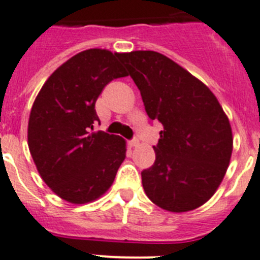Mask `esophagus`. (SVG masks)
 Segmentation results:
<instances>
[{"mask_svg": "<svg viewBox=\"0 0 260 260\" xmlns=\"http://www.w3.org/2000/svg\"><path fill=\"white\" fill-rule=\"evenodd\" d=\"M138 144H139V141H138V139H133V141L128 142V146L130 147H137Z\"/></svg>", "mask_w": 260, "mask_h": 260, "instance_id": "esophagus-1", "label": "esophagus"}]
</instances>
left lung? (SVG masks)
Wrapping results in <instances>:
<instances>
[{"label": "left lung", "mask_w": 260, "mask_h": 260, "mask_svg": "<svg viewBox=\"0 0 260 260\" xmlns=\"http://www.w3.org/2000/svg\"><path fill=\"white\" fill-rule=\"evenodd\" d=\"M151 119L164 126L156 160L142 172L147 197L162 210L187 212L215 194L233 151V135L216 96L187 70L153 50L119 53Z\"/></svg>", "instance_id": "left-lung-1"}]
</instances>
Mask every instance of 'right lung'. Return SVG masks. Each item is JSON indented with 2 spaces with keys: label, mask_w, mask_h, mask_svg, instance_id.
<instances>
[{
  "label": "right lung",
  "mask_w": 260,
  "mask_h": 260,
  "mask_svg": "<svg viewBox=\"0 0 260 260\" xmlns=\"http://www.w3.org/2000/svg\"><path fill=\"white\" fill-rule=\"evenodd\" d=\"M118 56L96 48L78 53L48 78L32 105L29 152L43 181L69 203L100 198L126 157L123 138L92 132L99 95L127 75Z\"/></svg>",
  "instance_id": "obj_1"
}]
</instances>
